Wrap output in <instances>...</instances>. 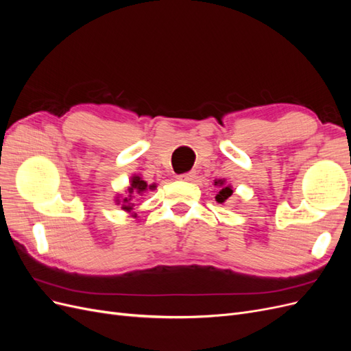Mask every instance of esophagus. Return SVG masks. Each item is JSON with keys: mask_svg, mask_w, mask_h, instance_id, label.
<instances>
[{"mask_svg": "<svg viewBox=\"0 0 351 351\" xmlns=\"http://www.w3.org/2000/svg\"><path fill=\"white\" fill-rule=\"evenodd\" d=\"M195 178H196V173L195 171H190V173L178 176V180H182V182H193Z\"/></svg>", "mask_w": 351, "mask_h": 351, "instance_id": "34e87169", "label": "esophagus"}]
</instances>
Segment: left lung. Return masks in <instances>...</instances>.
<instances>
[{"label": "left lung", "instance_id": "8db88e82", "mask_svg": "<svg viewBox=\"0 0 351 351\" xmlns=\"http://www.w3.org/2000/svg\"><path fill=\"white\" fill-rule=\"evenodd\" d=\"M214 186L219 187V192L217 193L215 196V200L218 202V204H224V202L232 195V187L230 184H226V180L224 178H219V180H215L214 182Z\"/></svg>", "mask_w": 351, "mask_h": 351}]
</instances>
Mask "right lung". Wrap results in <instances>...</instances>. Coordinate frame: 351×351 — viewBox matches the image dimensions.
<instances>
[{"instance_id": "obj_1", "label": "right lung", "mask_w": 351, "mask_h": 351, "mask_svg": "<svg viewBox=\"0 0 351 351\" xmlns=\"http://www.w3.org/2000/svg\"><path fill=\"white\" fill-rule=\"evenodd\" d=\"M130 184L125 189V195H117L114 202L115 205H119L124 212L130 214V217L137 218V214L134 212V205H136V199L137 196H143L147 190H155V184H147L142 176L139 174H133L130 177Z\"/></svg>"}]
</instances>
